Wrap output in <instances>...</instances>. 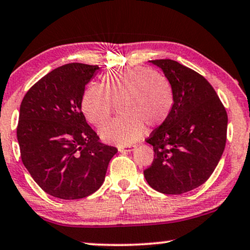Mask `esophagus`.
Segmentation results:
<instances>
[{"label": "esophagus", "instance_id": "obj_1", "mask_svg": "<svg viewBox=\"0 0 250 250\" xmlns=\"http://www.w3.org/2000/svg\"><path fill=\"white\" fill-rule=\"evenodd\" d=\"M135 146H119L118 150L119 152H132L134 149Z\"/></svg>", "mask_w": 250, "mask_h": 250}]
</instances>
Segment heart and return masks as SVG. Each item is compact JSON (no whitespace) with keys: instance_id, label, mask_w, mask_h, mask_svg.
<instances>
[{"instance_id":"b5f03b06","label":"heart","mask_w":250,"mask_h":250,"mask_svg":"<svg viewBox=\"0 0 250 250\" xmlns=\"http://www.w3.org/2000/svg\"><path fill=\"white\" fill-rule=\"evenodd\" d=\"M122 117L100 127L105 143L128 145L145 133L147 124L156 127L165 123L174 106V90L161 73L146 67L111 70L102 78L101 85L89 84L82 95L83 115L94 125L109 118L113 103H119Z\"/></svg>"}]
</instances>
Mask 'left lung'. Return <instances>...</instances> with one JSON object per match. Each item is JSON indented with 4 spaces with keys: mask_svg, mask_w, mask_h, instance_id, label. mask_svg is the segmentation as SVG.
I'll list each match as a JSON object with an SVG mask.
<instances>
[{
    "mask_svg": "<svg viewBox=\"0 0 250 250\" xmlns=\"http://www.w3.org/2000/svg\"><path fill=\"white\" fill-rule=\"evenodd\" d=\"M150 62L171 83L174 106L146 139L154 160L144 175L154 190L181 195L202 186L214 171L226 145L227 112L204 76L170 59Z\"/></svg>",
    "mask_w": 250,
    "mask_h": 250,
    "instance_id": "left-lung-1",
    "label": "left lung"
}]
</instances>
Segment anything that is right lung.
Wrapping results in <instances>:
<instances>
[{
    "label": "right lung",
    "mask_w": 250,
    "mask_h": 250,
    "mask_svg": "<svg viewBox=\"0 0 250 250\" xmlns=\"http://www.w3.org/2000/svg\"><path fill=\"white\" fill-rule=\"evenodd\" d=\"M98 66L67 63L42 78L21 103L17 125L23 165L48 195L80 199L100 189L116 147L100 141L81 110Z\"/></svg>",
    "instance_id": "right-lung-1"
}]
</instances>
